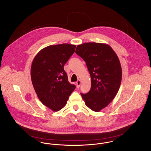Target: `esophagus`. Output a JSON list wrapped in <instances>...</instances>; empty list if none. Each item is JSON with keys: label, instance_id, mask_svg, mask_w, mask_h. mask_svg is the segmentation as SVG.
<instances>
[{"label": "esophagus", "instance_id": "esophagus-1", "mask_svg": "<svg viewBox=\"0 0 151 151\" xmlns=\"http://www.w3.org/2000/svg\"><path fill=\"white\" fill-rule=\"evenodd\" d=\"M81 84V81L80 80H78V81H76V86L78 88H79L80 87Z\"/></svg>", "mask_w": 151, "mask_h": 151}]
</instances>
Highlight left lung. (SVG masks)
<instances>
[{"label":"left lung","instance_id":"obj_1","mask_svg":"<svg viewBox=\"0 0 151 151\" xmlns=\"http://www.w3.org/2000/svg\"><path fill=\"white\" fill-rule=\"evenodd\" d=\"M75 53L83 58L90 72L91 87L81 93L86 105L98 112L115 98L122 80L119 60L111 47L106 44L86 42L76 47Z\"/></svg>","mask_w":151,"mask_h":151}]
</instances>
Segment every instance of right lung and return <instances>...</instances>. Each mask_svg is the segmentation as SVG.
<instances>
[{
	"label": "right lung",
	"mask_w": 151,
	"mask_h": 151,
	"mask_svg": "<svg viewBox=\"0 0 151 151\" xmlns=\"http://www.w3.org/2000/svg\"><path fill=\"white\" fill-rule=\"evenodd\" d=\"M75 48L68 44L50 45L41 49L32 62L31 79L35 91L42 104L53 111L65 106L76 88L64 69Z\"/></svg>",
	"instance_id": "obj_1"
}]
</instances>
